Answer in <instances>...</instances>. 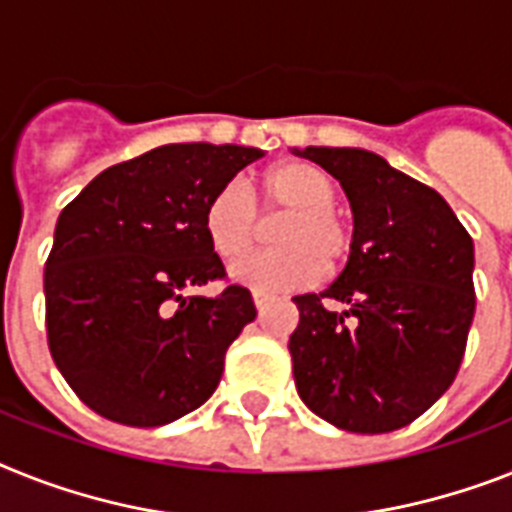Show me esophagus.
<instances>
[{
	"mask_svg": "<svg viewBox=\"0 0 512 512\" xmlns=\"http://www.w3.org/2000/svg\"><path fill=\"white\" fill-rule=\"evenodd\" d=\"M274 301V295H269V293H264V290H253V303H256V308H266L269 306V303Z\"/></svg>",
	"mask_w": 512,
	"mask_h": 512,
	"instance_id": "esophagus-1",
	"label": "esophagus"
}]
</instances>
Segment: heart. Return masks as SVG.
Masks as SVG:
<instances>
[{
	"label": "heart",
	"mask_w": 512,
	"mask_h": 512,
	"mask_svg": "<svg viewBox=\"0 0 512 512\" xmlns=\"http://www.w3.org/2000/svg\"><path fill=\"white\" fill-rule=\"evenodd\" d=\"M256 196L266 211H285L274 227V251L251 253L230 266V277L253 290H295L337 269L350 253V230L335 211V177L319 164L290 159L269 167L256 183ZM204 232L211 251L222 259H238L256 240L259 217L246 185L225 183L204 209Z\"/></svg>",
	"instance_id": "b5f03b06"
}]
</instances>
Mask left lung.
I'll return each mask as SVG.
<instances>
[{"label":"left lung","mask_w":512,"mask_h":512,"mask_svg":"<svg viewBox=\"0 0 512 512\" xmlns=\"http://www.w3.org/2000/svg\"><path fill=\"white\" fill-rule=\"evenodd\" d=\"M353 211L348 264L324 293L295 295L298 395L356 434L408 426L453 384L474 322V240L429 185L374 151L306 146Z\"/></svg>","instance_id":"obj_1"}]
</instances>
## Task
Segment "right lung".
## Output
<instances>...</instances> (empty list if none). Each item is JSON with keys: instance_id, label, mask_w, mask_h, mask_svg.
<instances>
[{"instance_id": "right-lung-1", "label": "right lung", "mask_w": 512, "mask_h": 512, "mask_svg": "<svg viewBox=\"0 0 512 512\" xmlns=\"http://www.w3.org/2000/svg\"><path fill=\"white\" fill-rule=\"evenodd\" d=\"M251 146L167 143L96 175L62 209L44 272L49 350L83 403L125 426H164L214 395L230 342L256 319L225 277L204 209Z\"/></svg>"}]
</instances>
